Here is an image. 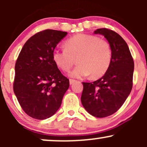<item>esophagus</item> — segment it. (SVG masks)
<instances>
[{
	"label": "esophagus",
	"mask_w": 147,
	"mask_h": 147,
	"mask_svg": "<svg viewBox=\"0 0 147 147\" xmlns=\"http://www.w3.org/2000/svg\"><path fill=\"white\" fill-rule=\"evenodd\" d=\"M69 82H70V85H72V84H73L74 83H75L76 80H75V79H70V80H69Z\"/></svg>",
	"instance_id": "obj_1"
}]
</instances>
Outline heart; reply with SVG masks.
<instances>
[{"label":"heart","mask_w":147,"mask_h":147,"mask_svg":"<svg viewBox=\"0 0 147 147\" xmlns=\"http://www.w3.org/2000/svg\"><path fill=\"white\" fill-rule=\"evenodd\" d=\"M65 49H55L52 59L60 69L68 72L75 63L76 66L70 73L74 78H83L92 75L102 77L110 67L112 52L110 45L99 37L87 34H78L64 43Z\"/></svg>","instance_id":"heart-1"}]
</instances>
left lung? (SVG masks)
<instances>
[{
  "label": "left lung",
  "mask_w": 147,
  "mask_h": 147,
  "mask_svg": "<svg viewBox=\"0 0 147 147\" xmlns=\"http://www.w3.org/2000/svg\"><path fill=\"white\" fill-rule=\"evenodd\" d=\"M110 45L112 60L109 68L98 80L84 86L81 101L84 109L94 117H105L115 113L123 105L132 90L134 61L127 43L113 30L100 28Z\"/></svg>",
  "instance_id": "8db88e82"
}]
</instances>
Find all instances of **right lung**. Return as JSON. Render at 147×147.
Listing matches in <instances>:
<instances>
[{"instance_id":"obj_1","label":"right lung","mask_w":147,"mask_h":147,"mask_svg":"<svg viewBox=\"0 0 147 147\" xmlns=\"http://www.w3.org/2000/svg\"><path fill=\"white\" fill-rule=\"evenodd\" d=\"M66 32L45 30L26 41L15 65L14 92L23 110L36 119L53 115L61 104L69 88L52 59L57 45Z\"/></svg>"}]
</instances>
